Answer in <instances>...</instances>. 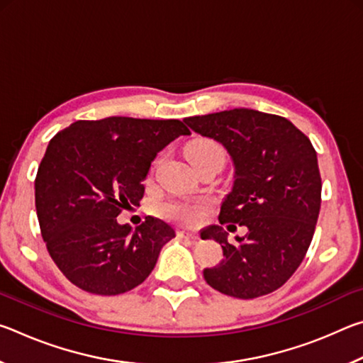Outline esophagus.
I'll list each match as a JSON object with an SVG mask.
<instances>
[{
    "label": "esophagus",
    "instance_id": "34e87169",
    "mask_svg": "<svg viewBox=\"0 0 363 363\" xmlns=\"http://www.w3.org/2000/svg\"><path fill=\"white\" fill-rule=\"evenodd\" d=\"M177 237L186 238V240H196V238H199L194 232H189V230H177Z\"/></svg>",
    "mask_w": 363,
    "mask_h": 363
}]
</instances>
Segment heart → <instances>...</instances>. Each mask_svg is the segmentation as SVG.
<instances>
[{
  "label": "heart",
  "mask_w": 363,
  "mask_h": 363,
  "mask_svg": "<svg viewBox=\"0 0 363 363\" xmlns=\"http://www.w3.org/2000/svg\"><path fill=\"white\" fill-rule=\"evenodd\" d=\"M186 155L190 162L195 163L199 160L208 157H223L225 158L224 149L213 139H195L187 145ZM208 210L206 200H173L162 206V214L164 218L177 220V223L195 225L203 219Z\"/></svg>",
  "instance_id": "b5f03b06"
}]
</instances>
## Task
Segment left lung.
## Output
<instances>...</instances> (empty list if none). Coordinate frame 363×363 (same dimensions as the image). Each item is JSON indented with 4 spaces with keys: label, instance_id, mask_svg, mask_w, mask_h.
Masks as SVG:
<instances>
[{
    "label": "left lung",
    "instance_id": "8db88e82",
    "mask_svg": "<svg viewBox=\"0 0 363 363\" xmlns=\"http://www.w3.org/2000/svg\"><path fill=\"white\" fill-rule=\"evenodd\" d=\"M184 121L223 144L235 167L220 225L201 232L203 240L219 242L224 253L218 266L203 270L206 284L240 299L279 290L303 262L320 211L322 179L309 138L284 116L251 108ZM229 222L249 229L247 236L236 238L237 245L226 242L222 225Z\"/></svg>",
    "mask_w": 363,
    "mask_h": 363
}]
</instances>
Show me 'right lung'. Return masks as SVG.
<instances>
[{"label": "right lung", "mask_w": 363, "mask_h": 363, "mask_svg": "<svg viewBox=\"0 0 363 363\" xmlns=\"http://www.w3.org/2000/svg\"><path fill=\"white\" fill-rule=\"evenodd\" d=\"M190 131L179 120H79L49 140L35 206L49 256L82 290L115 296L149 277L173 227L145 218L136 230L116 216L144 196L157 153Z\"/></svg>", "instance_id": "1"}]
</instances>
